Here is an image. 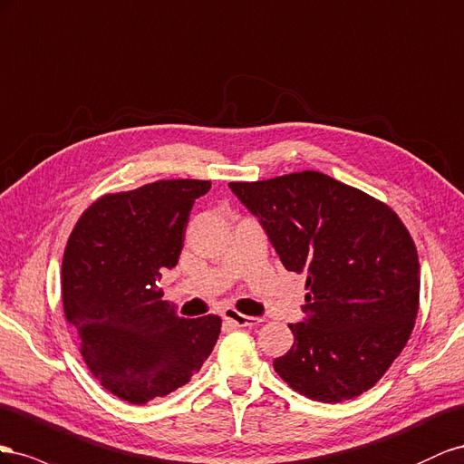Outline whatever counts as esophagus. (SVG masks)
<instances>
[{
    "mask_svg": "<svg viewBox=\"0 0 464 464\" xmlns=\"http://www.w3.org/2000/svg\"><path fill=\"white\" fill-rule=\"evenodd\" d=\"M223 319L233 323V324H237V326H255V324L260 323V319H256V316L243 314V313L235 311V309H225V311H223Z\"/></svg>",
    "mask_w": 464,
    "mask_h": 464,
    "instance_id": "esophagus-1",
    "label": "esophagus"
}]
</instances>
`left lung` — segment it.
I'll return each mask as SVG.
<instances>
[{
    "label": "left lung",
    "instance_id": "obj_1",
    "mask_svg": "<svg viewBox=\"0 0 464 464\" xmlns=\"http://www.w3.org/2000/svg\"><path fill=\"white\" fill-rule=\"evenodd\" d=\"M260 219L285 270L305 272V323L274 360L295 392L342 402L372 389L412 334L418 250L392 208L319 170L229 182Z\"/></svg>",
    "mask_w": 464,
    "mask_h": 464
}]
</instances>
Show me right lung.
<instances>
[{
	"mask_svg": "<svg viewBox=\"0 0 464 464\" xmlns=\"http://www.w3.org/2000/svg\"><path fill=\"white\" fill-rule=\"evenodd\" d=\"M209 188V180L175 179L104 194L65 245V321L92 377L131 404L187 385L218 342V314L177 316L157 285L179 262L194 200Z\"/></svg>",
	"mask_w": 464,
	"mask_h": 464,
	"instance_id": "right-lung-1",
	"label": "right lung"
}]
</instances>
